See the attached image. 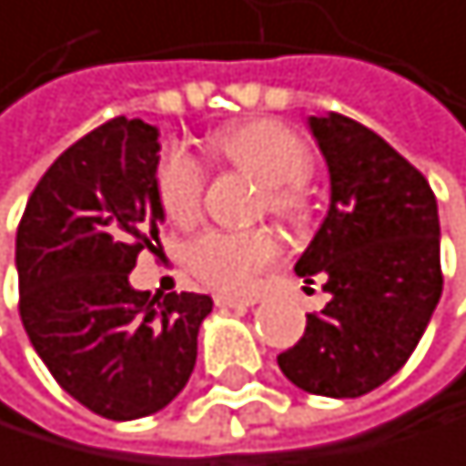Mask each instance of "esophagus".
<instances>
[{
  "label": "esophagus",
  "mask_w": 466,
  "mask_h": 466,
  "mask_svg": "<svg viewBox=\"0 0 466 466\" xmlns=\"http://www.w3.org/2000/svg\"><path fill=\"white\" fill-rule=\"evenodd\" d=\"M259 299L257 296H231V293H218L215 304L218 308H254Z\"/></svg>",
  "instance_id": "1"
}]
</instances>
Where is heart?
I'll return each instance as SVG.
<instances>
[{"label":"heart","instance_id":"obj_1","mask_svg":"<svg viewBox=\"0 0 466 466\" xmlns=\"http://www.w3.org/2000/svg\"><path fill=\"white\" fill-rule=\"evenodd\" d=\"M212 150L265 184L268 209L279 218H296L301 209L299 187L310 176V150L285 125L251 119L215 134ZM156 192L162 209L176 223H189L201 212L204 167L181 150L170 147L156 167ZM279 254L271 231H204L187 246V265L207 285L228 293H246Z\"/></svg>","mask_w":466,"mask_h":466}]
</instances>
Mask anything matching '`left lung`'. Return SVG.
<instances>
[{
    "instance_id": "obj_1",
    "label": "left lung",
    "mask_w": 466,
    "mask_h": 466,
    "mask_svg": "<svg viewBox=\"0 0 466 466\" xmlns=\"http://www.w3.org/2000/svg\"><path fill=\"white\" fill-rule=\"evenodd\" d=\"M327 162L329 209L296 259L329 301L277 358L308 394L360 397L383 386L417 350L441 296L439 209L425 176L366 125L308 116Z\"/></svg>"
}]
</instances>
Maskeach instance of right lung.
<instances>
[{"label":"right lung","instance_id":"right-lung-1","mask_svg":"<svg viewBox=\"0 0 466 466\" xmlns=\"http://www.w3.org/2000/svg\"><path fill=\"white\" fill-rule=\"evenodd\" d=\"M158 150L156 125H100L52 162L15 231L33 350L69 397L116 422L150 417L181 394L212 313L209 296H150L128 279L165 223Z\"/></svg>","mask_w":466,"mask_h":466}]
</instances>
